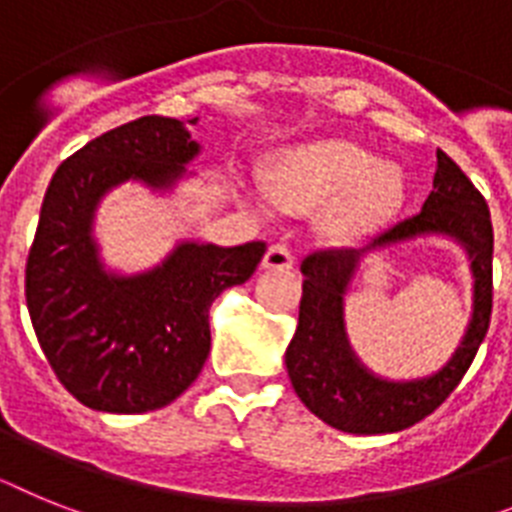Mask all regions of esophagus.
<instances>
[{
    "label": "esophagus",
    "mask_w": 512,
    "mask_h": 512,
    "mask_svg": "<svg viewBox=\"0 0 512 512\" xmlns=\"http://www.w3.org/2000/svg\"><path fill=\"white\" fill-rule=\"evenodd\" d=\"M263 265L270 270H289L294 265V252L286 244H270Z\"/></svg>",
    "instance_id": "obj_1"
}]
</instances>
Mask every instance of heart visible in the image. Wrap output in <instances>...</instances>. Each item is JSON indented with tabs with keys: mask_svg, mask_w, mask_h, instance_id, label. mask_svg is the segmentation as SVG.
Here are the masks:
<instances>
[{
	"mask_svg": "<svg viewBox=\"0 0 512 512\" xmlns=\"http://www.w3.org/2000/svg\"><path fill=\"white\" fill-rule=\"evenodd\" d=\"M270 192L291 210H322V231L338 242L375 234L398 213L406 179L346 140H317L286 150L270 171Z\"/></svg>",
	"mask_w": 512,
	"mask_h": 512,
	"instance_id": "1",
	"label": "heart"
}]
</instances>
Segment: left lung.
Returning <instances> with one entry per match:
<instances>
[{
    "label": "left lung",
    "instance_id": "obj_1",
    "mask_svg": "<svg viewBox=\"0 0 512 512\" xmlns=\"http://www.w3.org/2000/svg\"><path fill=\"white\" fill-rule=\"evenodd\" d=\"M453 235L472 257L475 315L454 359L424 381L390 383L353 356L342 328V294L367 251L414 235ZM492 218L484 195L461 166L437 150L435 187L422 210L375 236L362 249H317L302 260L299 325L286 349V369L302 403L330 427L351 435L401 432L440 406L463 380L489 330L492 315Z\"/></svg>",
    "mask_w": 512,
    "mask_h": 512
}]
</instances>
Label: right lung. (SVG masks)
I'll return each mask as SVG.
<instances>
[{"instance_id": "right-lung-1", "label": "right lung", "mask_w": 512, "mask_h": 512, "mask_svg": "<svg viewBox=\"0 0 512 512\" xmlns=\"http://www.w3.org/2000/svg\"><path fill=\"white\" fill-rule=\"evenodd\" d=\"M197 153L179 119L140 117L77 150L46 190L25 302L54 375L88 409L143 414L179 398L210 354V304L247 281L268 249L184 242L140 276L103 270L98 200L127 179L169 190Z\"/></svg>"}]
</instances>
